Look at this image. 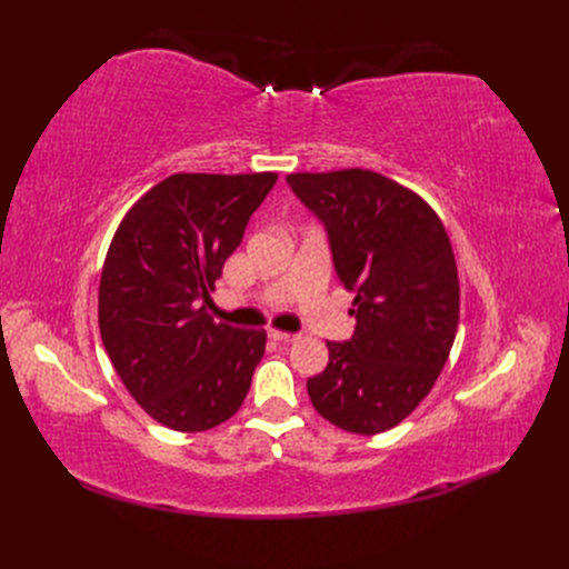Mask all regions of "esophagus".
<instances>
[{
    "label": "esophagus",
    "instance_id": "obj_1",
    "mask_svg": "<svg viewBox=\"0 0 569 569\" xmlns=\"http://www.w3.org/2000/svg\"><path fill=\"white\" fill-rule=\"evenodd\" d=\"M268 337H270V339H274V341H295V339H297V335L282 332V330H270V332H268Z\"/></svg>",
    "mask_w": 569,
    "mask_h": 569
}]
</instances>
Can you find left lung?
I'll return each instance as SVG.
<instances>
[{"label": "left lung", "instance_id": "1", "mask_svg": "<svg viewBox=\"0 0 569 569\" xmlns=\"http://www.w3.org/2000/svg\"><path fill=\"white\" fill-rule=\"evenodd\" d=\"M289 187L330 234L335 270L353 291L349 341L306 382L325 420L353 435L403 422L451 353L460 284L451 239L420 194L375 170L289 173Z\"/></svg>", "mask_w": 569, "mask_h": 569}]
</instances>
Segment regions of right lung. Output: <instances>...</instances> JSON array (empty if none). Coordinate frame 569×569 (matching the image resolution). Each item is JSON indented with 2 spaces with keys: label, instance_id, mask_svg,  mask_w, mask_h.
Returning a JSON list of instances; mask_svg holds the SVG:
<instances>
[{
  "label": "right lung",
  "instance_id": "add662e5",
  "mask_svg": "<svg viewBox=\"0 0 569 569\" xmlns=\"http://www.w3.org/2000/svg\"><path fill=\"white\" fill-rule=\"evenodd\" d=\"M278 173H176L132 203L99 280V335L149 418L203 432L244 403L266 330L216 322L209 299Z\"/></svg>",
  "mask_w": 569,
  "mask_h": 569
}]
</instances>
